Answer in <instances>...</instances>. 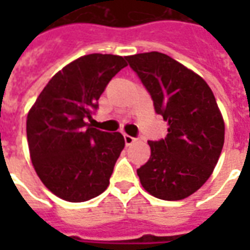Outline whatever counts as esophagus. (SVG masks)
Masks as SVG:
<instances>
[{
	"mask_svg": "<svg viewBox=\"0 0 250 250\" xmlns=\"http://www.w3.org/2000/svg\"><path fill=\"white\" fill-rule=\"evenodd\" d=\"M136 141V138H134V136H130V135H125V142L127 146H130V145H132L134 142Z\"/></svg>",
	"mask_w": 250,
	"mask_h": 250,
	"instance_id": "obj_1",
	"label": "esophagus"
}]
</instances>
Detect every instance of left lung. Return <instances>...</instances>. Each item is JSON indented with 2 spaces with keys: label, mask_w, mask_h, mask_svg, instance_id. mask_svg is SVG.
<instances>
[{
  "label": "left lung",
  "mask_w": 250,
  "mask_h": 250,
  "mask_svg": "<svg viewBox=\"0 0 250 250\" xmlns=\"http://www.w3.org/2000/svg\"><path fill=\"white\" fill-rule=\"evenodd\" d=\"M150 93L154 109L168 122L167 136L148 141L151 157L136 170L148 193L165 201L191 195L209 179L225 139V125L210 87L165 53L127 56Z\"/></svg>",
  "instance_id": "8db88e82"
}]
</instances>
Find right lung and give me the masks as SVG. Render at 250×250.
I'll return each mask as SVG.
<instances>
[{"mask_svg": "<svg viewBox=\"0 0 250 250\" xmlns=\"http://www.w3.org/2000/svg\"><path fill=\"white\" fill-rule=\"evenodd\" d=\"M127 65L115 55L92 53L77 59L52 77L26 119L30 158L52 193L84 202L108 188L125 138L92 128L88 120L111 79Z\"/></svg>", "mask_w": 250, "mask_h": 250, "instance_id": "add662e5", "label": "right lung"}]
</instances>
